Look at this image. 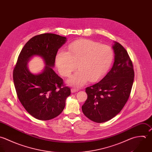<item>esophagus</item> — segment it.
<instances>
[{
    "label": "esophagus",
    "instance_id": "esophagus-1",
    "mask_svg": "<svg viewBox=\"0 0 152 152\" xmlns=\"http://www.w3.org/2000/svg\"><path fill=\"white\" fill-rule=\"evenodd\" d=\"M79 90V89H78V88H71V93H75V92H77V91H78Z\"/></svg>",
    "mask_w": 152,
    "mask_h": 152
}]
</instances>
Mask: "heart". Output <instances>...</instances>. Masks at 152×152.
Returning a JSON list of instances; mask_svg holds the SVG:
<instances>
[{
    "label": "heart",
    "mask_w": 152,
    "mask_h": 152,
    "mask_svg": "<svg viewBox=\"0 0 152 152\" xmlns=\"http://www.w3.org/2000/svg\"><path fill=\"white\" fill-rule=\"evenodd\" d=\"M114 58L113 50L107 45L91 40H78L68 46V52L59 51L55 62L60 74L69 77L77 68L79 69L68 81L77 87L88 80L95 81L102 77L109 69Z\"/></svg>",
    "instance_id": "heart-1"
}]
</instances>
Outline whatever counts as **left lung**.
Instances as JSON below:
<instances>
[{"instance_id":"8db88e82","label":"left lung","mask_w":152,"mask_h":152,"mask_svg":"<svg viewBox=\"0 0 152 152\" xmlns=\"http://www.w3.org/2000/svg\"><path fill=\"white\" fill-rule=\"evenodd\" d=\"M113 48L115 59L112 68L100 81L86 88L87 99L82 106L84 115L99 123L111 120L121 111L134 81L133 65L127 52L116 42Z\"/></svg>"}]
</instances>
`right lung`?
Listing matches in <instances>:
<instances>
[{
  "mask_svg": "<svg viewBox=\"0 0 152 152\" xmlns=\"http://www.w3.org/2000/svg\"><path fill=\"white\" fill-rule=\"evenodd\" d=\"M66 38L53 34H43L29 39L20 51L13 71L14 85L18 99L32 116L49 120L63 111L71 89L52 69L58 49ZM34 55L45 60L46 66L41 74L34 75L27 69V62Z\"/></svg>",
  "mask_w": 152,
  "mask_h": 152,
  "instance_id": "right-lung-1",
  "label": "right lung"
}]
</instances>
